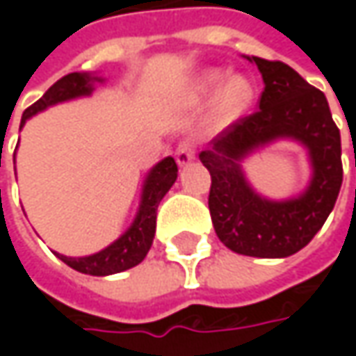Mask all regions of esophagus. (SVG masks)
<instances>
[{
  "label": "esophagus",
  "instance_id": "obj_1",
  "mask_svg": "<svg viewBox=\"0 0 356 356\" xmlns=\"http://www.w3.org/2000/svg\"><path fill=\"white\" fill-rule=\"evenodd\" d=\"M192 160H194V146H192V143H188V140H182V143L176 146V162L180 166H186Z\"/></svg>",
  "mask_w": 356,
  "mask_h": 356
}]
</instances>
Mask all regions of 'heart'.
<instances>
[{"label": "heart", "mask_w": 356, "mask_h": 356, "mask_svg": "<svg viewBox=\"0 0 356 356\" xmlns=\"http://www.w3.org/2000/svg\"><path fill=\"white\" fill-rule=\"evenodd\" d=\"M222 76H224V73L216 71V69L204 73L200 76V89H212L222 81ZM250 99H252V87L245 79H241V76L226 79L218 90V97H216V113L220 118L236 117L238 113H241L248 106Z\"/></svg>", "instance_id": "1"}]
</instances>
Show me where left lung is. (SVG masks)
I'll use <instances>...</instances> for the list:
<instances>
[{
  "instance_id": "obj_1",
  "label": "left lung",
  "mask_w": 356,
  "mask_h": 356,
  "mask_svg": "<svg viewBox=\"0 0 356 356\" xmlns=\"http://www.w3.org/2000/svg\"><path fill=\"white\" fill-rule=\"evenodd\" d=\"M250 59V57H248ZM264 76L259 108L222 130L200 152L210 170V216L220 241L252 257H287L303 250L335 208L343 184L341 132L321 90L281 61L252 57ZM277 138H293L309 150L314 176L291 200L261 199L247 184L241 160Z\"/></svg>"
}]
</instances>
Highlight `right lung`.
I'll use <instances>...</instances> for the list:
<instances>
[{
    "mask_svg": "<svg viewBox=\"0 0 356 356\" xmlns=\"http://www.w3.org/2000/svg\"><path fill=\"white\" fill-rule=\"evenodd\" d=\"M92 81H101V79L90 76L87 73H69L59 79L53 87H49L47 92L37 103L25 108V113L21 117V127L25 124L27 118L45 111L51 104L90 95ZM176 178H178L176 160L172 156L160 160L156 166L148 172V176L144 180L140 208H138L132 226L115 243L104 248L103 252L92 253L87 257H67V255H59V253H57V257L69 267H73L81 273H87V275H113V273H120L124 269L138 266L146 257V253L152 245V239H154L158 204L166 196V192L176 182Z\"/></svg>",
    "mask_w": 356,
    "mask_h": 356,
    "instance_id": "right-lung-1",
    "label": "right lung"
}]
</instances>
